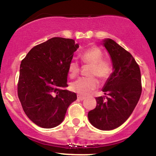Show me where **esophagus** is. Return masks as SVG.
I'll return each mask as SVG.
<instances>
[{
	"instance_id": "obj_1",
	"label": "esophagus",
	"mask_w": 156,
	"mask_h": 156,
	"mask_svg": "<svg viewBox=\"0 0 156 156\" xmlns=\"http://www.w3.org/2000/svg\"><path fill=\"white\" fill-rule=\"evenodd\" d=\"M77 99H79V100H84V99H85V97H83V96H80V95H78L77 96Z\"/></svg>"
}]
</instances>
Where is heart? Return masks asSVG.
<instances>
[{"instance_id":"b5f03b06","label":"heart","mask_w":156,"mask_h":156,"mask_svg":"<svg viewBox=\"0 0 156 156\" xmlns=\"http://www.w3.org/2000/svg\"><path fill=\"white\" fill-rule=\"evenodd\" d=\"M81 59L84 63L91 65L89 75L97 76L101 80H105L110 76L112 71L111 64L103 59V53L99 47L89 48L82 53ZM80 65L77 60L72 59L69 63L68 71L71 77H75L80 72ZM98 80L95 76L80 77L71 83L70 88L73 92L81 95H87L98 86Z\"/></svg>"}]
</instances>
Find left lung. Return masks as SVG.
I'll use <instances>...</instances> for the list:
<instances>
[{
	"mask_svg": "<svg viewBox=\"0 0 156 156\" xmlns=\"http://www.w3.org/2000/svg\"><path fill=\"white\" fill-rule=\"evenodd\" d=\"M102 44L111 56L113 71L102 88L108 97L96 98L97 106L87 117L96 128L111 130L125 122L136 108L141 94V71L130 53L114 40L108 38Z\"/></svg>",
	"mask_w": 156,
	"mask_h": 156,
	"instance_id": "1",
	"label": "left lung"
}]
</instances>
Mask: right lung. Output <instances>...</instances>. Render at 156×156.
Instances as JSON below:
<instances>
[{"label": "right lung", "mask_w": 156, "mask_h": 156, "mask_svg": "<svg viewBox=\"0 0 156 156\" xmlns=\"http://www.w3.org/2000/svg\"><path fill=\"white\" fill-rule=\"evenodd\" d=\"M78 48L72 39L52 37L31 48L21 61L17 95L26 116L39 127L60 125L77 99L65 87L69 63Z\"/></svg>", "instance_id": "add662e5"}]
</instances>
